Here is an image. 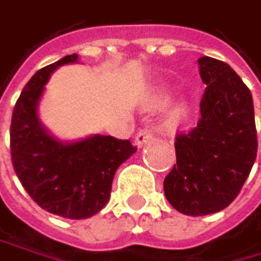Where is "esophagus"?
Returning <instances> with one entry per match:
<instances>
[{"label":"esophagus","instance_id":"esophagus-1","mask_svg":"<svg viewBox=\"0 0 261 261\" xmlns=\"http://www.w3.org/2000/svg\"><path fill=\"white\" fill-rule=\"evenodd\" d=\"M152 138H153L152 132H150V129H147V128H142V129H139V132L136 133V136H135V144L141 147L145 142H148Z\"/></svg>","mask_w":261,"mask_h":261}]
</instances>
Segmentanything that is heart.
I'll list each match as a JSON object with an SVG mask.
<instances>
[{"instance_id":"1","label":"heart","mask_w":261,"mask_h":261,"mask_svg":"<svg viewBox=\"0 0 261 261\" xmlns=\"http://www.w3.org/2000/svg\"><path fill=\"white\" fill-rule=\"evenodd\" d=\"M178 116H183V109H180V111H178Z\"/></svg>"}]
</instances>
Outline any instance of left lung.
I'll return each instance as SVG.
<instances>
[{
  "mask_svg": "<svg viewBox=\"0 0 261 261\" xmlns=\"http://www.w3.org/2000/svg\"><path fill=\"white\" fill-rule=\"evenodd\" d=\"M206 84L197 126L175 136L177 164L164 178V194L177 212L205 216L240 194L257 158V128L249 87L228 64L203 56Z\"/></svg>",
  "mask_w": 261,
  "mask_h": 261,
  "instance_id": "8db88e82",
  "label": "left lung"
}]
</instances>
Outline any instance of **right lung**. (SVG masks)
I'll return each instance as SVG.
<instances>
[{"mask_svg": "<svg viewBox=\"0 0 261 261\" xmlns=\"http://www.w3.org/2000/svg\"><path fill=\"white\" fill-rule=\"evenodd\" d=\"M76 58L68 55L40 68L23 87L12 113L11 156L18 180L39 206L62 218L86 219L108 203L117 167L138 148L128 139L100 135L62 144L39 123L36 108L49 75Z\"/></svg>", "mask_w": 261, "mask_h": 261, "instance_id": "right-lung-1", "label": "right lung"}]
</instances>
